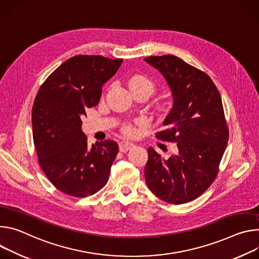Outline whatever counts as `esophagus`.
Listing matches in <instances>:
<instances>
[{
  "mask_svg": "<svg viewBox=\"0 0 259 259\" xmlns=\"http://www.w3.org/2000/svg\"><path fill=\"white\" fill-rule=\"evenodd\" d=\"M134 147V144L128 141H125V140H122L119 142V149L121 152H126L128 151L130 149H132Z\"/></svg>",
  "mask_w": 259,
  "mask_h": 259,
  "instance_id": "34e87169",
  "label": "esophagus"
}]
</instances>
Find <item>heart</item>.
I'll return each mask as SVG.
<instances>
[{
  "instance_id": "b5f03b06",
  "label": "heart",
  "mask_w": 259,
  "mask_h": 259,
  "mask_svg": "<svg viewBox=\"0 0 259 259\" xmlns=\"http://www.w3.org/2000/svg\"><path fill=\"white\" fill-rule=\"evenodd\" d=\"M128 85H130V88L133 93L144 92L149 97L156 91V85H155L154 81L146 76H143V75L133 76L130 79ZM162 108H164V107H162ZM122 132L128 136L134 135L136 133V126L132 123H124L122 126Z\"/></svg>"
}]
</instances>
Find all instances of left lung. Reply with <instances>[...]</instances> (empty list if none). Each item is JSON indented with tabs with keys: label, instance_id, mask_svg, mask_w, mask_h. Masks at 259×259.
Returning <instances> with one entry per match:
<instances>
[{
	"label": "left lung",
	"instance_id": "obj_1",
	"mask_svg": "<svg viewBox=\"0 0 259 259\" xmlns=\"http://www.w3.org/2000/svg\"><path fill=\"white\" fill-rule=\"evenodd\" d=\"M145 61L166 79L174 105L156 139L173 142L177 152L163 159L148 148L145 180L160 199L185 204L203 194L216 179L229 131L220 94L208 74L175 55Z\"/></svg>",
	"mask_w": 259,
	"mask_h": 259
}]
</instances>
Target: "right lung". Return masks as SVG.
Returning <instances> with one entry per match:
<instances>
[{
    "instance_id": "right-lung-1",
    "label": "right lung",
    "mask_w": 259,
    "mask_h": 259,
    "mask_svg": "<svg viewBox=\"0 0 259 259\" xmlns=\"http://www.w3.org/2000/svg\"><path fill=\"white\" fill-rule=\"evenodd\" d=\"M122 62L101 55L73 56L48 76L35 98L32 123L39 164L53 186L68 195H93L109 179L118 144L106 140L89 148L81 117L85 109L99 104L103 84Z\"/></svg>"
}]
</instances>
